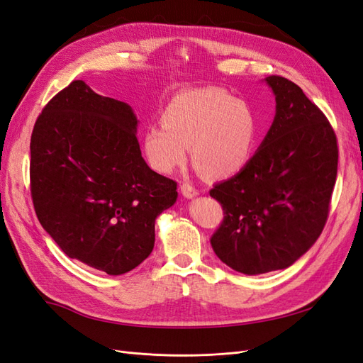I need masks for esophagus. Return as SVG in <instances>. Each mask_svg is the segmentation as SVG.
Returning a JSON list of instances; mask_svg holds the SVG:
<instances>
[{"mask_svg":"<svg viewBox=\"0 0 363 363\" xmlns=\"http://www.w3.org/2000/svg\"><path fill=\"white\" fill-rule=\"evenodd\" d=\"M180 191L183 194V196H186V199H194V196L199 195V191H196L192 184L189 183H183L180 184Z\"/></svg>","mask_w":363,"mask_h":363,"instance_id":"34e87169","label":"esophagus"}]
</instances>
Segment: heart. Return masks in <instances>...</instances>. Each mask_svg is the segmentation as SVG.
<instances>
[{
	"instance_id": "1",
	"label": "heart",
	"mask_w": 363,
	"mask_h": 363,
	"mask_svg": "<svg viewBox=\"0 0 363 363\" xmlns=\"http://www.w3.org/2000/svg\"><path fill=\"white\" fill-rule=\"evenodd\" d=\"M162 125L142 135L150 167L169 174L188 156L204 175L225 179L242 169L255 147L257 119L251 107L233 95L203 87L175 95L163 108Z\"/></svg>"
}]
</instances>
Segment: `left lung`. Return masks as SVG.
<instances>
[{
  "instance_id": "obj_1",
  "label": "left lung",
  "mask_w": 363,
  "mask_h": 363,
  "mask_svg": "<svg viewBox=\"0 0 363 363\" xmlns=\"http://www.w3.org/2000/svg\"><path fill=\"white\" fill-rule=\"evenodd\" d=\"M267 84L276 116L245 167L211 189L224 219L211 244L227 267L257 276L291 267L320 238L337 174V142L324 113L280 75Z\"/></svg>"
}]
</instances>
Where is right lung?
<instances>
[{"instance_id":"right-lung-1","label":"right lung","mask_w":363,"mask_h":363,"mask_svg":"<svg viewBox=\"0 0 363 363\" xmlns=\"http://www.w3.org/2000/svg\"><path fill=\"white\" fill-rule=\"evenodd\" d=\"M127 103L74 80L43 107L30 142V188L39 223L62 251L121 276L155 248L156 218L177 183L140 155Z\"/></svg>"}]
</instances>
